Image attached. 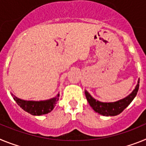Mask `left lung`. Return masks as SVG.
I'll list each match as a JSON object with an SVG mask.
<instances>
[{
  "mask_svg": "<svg viewBox=\"0 0 146 146\" xmlns=\"http://www.w3.org/2000/svg\"><path fill=\"white\" fill-rule=\"evenodd\" d=\"M139 84H140V79L138 80V83L136 87L131 94L123 99H121L116 102L103 103V102L96 101L89 94L87 91H85V96L88 103L90 104L91 107L95 111L99 113L100 115H104V116H115V115H117L121 113L133 101L138 92V89L140 86Z\"/></svg>",
  "mask_w": 146,
  "mask_h": 146,
  "instance_id": "left-lung-1",
  "label": "left lung"
}]
</instances>
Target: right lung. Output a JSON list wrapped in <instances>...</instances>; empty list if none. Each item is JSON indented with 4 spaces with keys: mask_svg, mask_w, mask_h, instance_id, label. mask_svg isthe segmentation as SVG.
<instances>
[{
    "mask_svg": "<svg viewBox=\"0 0 146 146\" xmlns=\"http://www.w3.org/2000/svg\"><path fill=\"white\" fill-rule=\"evenodd\" d=\"M14 99L17 102V104L23 110L33 115H42L48 113L54 109V106L59 101V95L54 98L47 101H24L17 98L15 96L12 95Z\"/></svg>",
    "mask_w": 146,
    "mask_h": 146,
    "instance_id": "obj_1",
    "label": "right lung"
}]
</instances>
